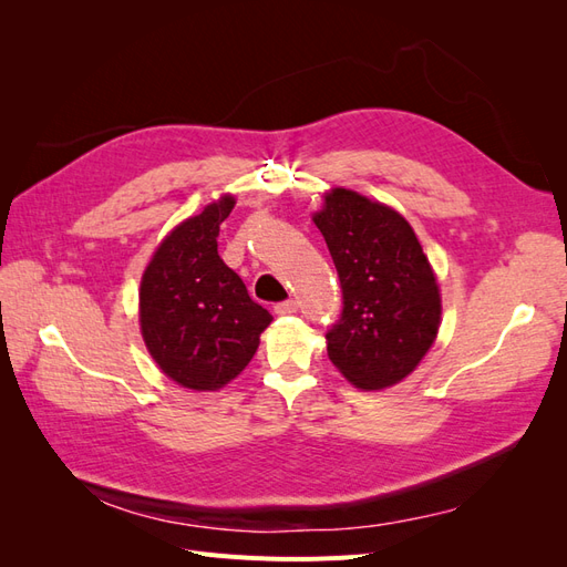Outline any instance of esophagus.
I'll list each match as a JSON object with an SVG mask.
<instances>
[{"label":"esophagus","mask_w":567,"mask_h":567,"mask_svg":"<svg viewBox=\"0 0 567 567\" xmlns=\"http://www.w3.org/2000/svg\"><path fill=\"white\" fill-rule=\"evenodd\" d=\"M274 312H277L279 317L296 315V312H298V302H296V300H286V302H279L277 307H274Z\"/></svg>","instance_id":"1"}]
</instances>
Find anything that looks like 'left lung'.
I'll use <instances>...</instances> for the list:
<instances>
[{
    "label": "left lung",
    "mask_w": 567,
    "mask_h": 567,
    "mask_svg": "<svg viewBox=\"0 0 567 567\" xmlns=\"http://www.w3.org/2000/svg\"><path fill=\"white\" fill-rule=\"evenodd\" d=\"M312 221L333 257L342 315L326 350L342 379L359 390L402 383L433 348L442 293L409 221L352 188L323 192Z\"/></svg>",
    "instance_id": "1"
}]
</instances>
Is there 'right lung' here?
Masks as SVG:
<instances>
[{
  "label": "right lung",
  "instance_id": "1",
  "mask_svg": "<svg viewBox=\"0 0 567 567\" xmlns=\"http://www.w3.org/2000/svg\"><path fill=\"white\" fill-rule=\"evenodd\" d=\"M236 196L221 194L169 231L142 274L140 331L153 362L177 385L215 392L241 373L271 323L217 252Z\"/></svg>",
  "mask_w": 567,
  "mask_h": 567
}]
</instances>
